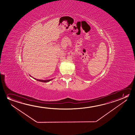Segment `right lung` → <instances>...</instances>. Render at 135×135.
Masks as SVG:
<instances>
[{"label":"right lung","instance_id":"obj_1","mask_svg":"<svg viewBox=\"0 0 135 135\" xmlns=\"http://www.w3.org/2000/svg\"><path fill=\"white\" fill-rule=\"evenodd\" d=\"M34 79H35L34 78ZM35 79L36 80V81H41V82H43V83H47V82H49V81H51L52 80H53V79L49 80H45L36 79Z\"/></svg>","mask_w":135,"mask_h":135}]
</instances>
